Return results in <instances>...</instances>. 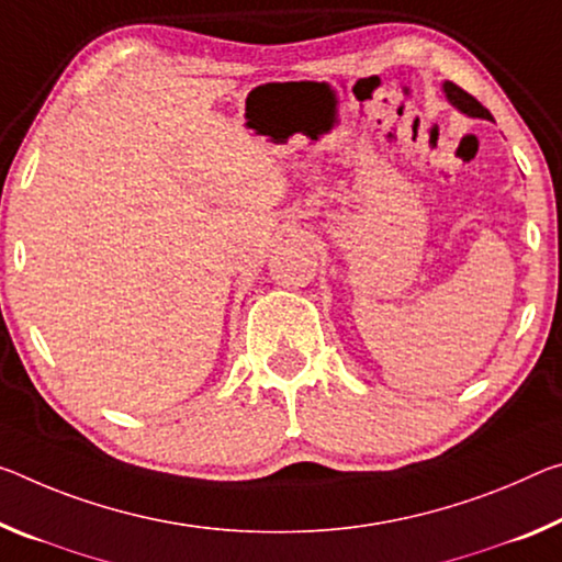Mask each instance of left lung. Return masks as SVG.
I'll use <instances>...</instances> for the list:
<instances>
[{
	"label": "left lung",
	"instance_id": "obj_1",
	"mask_svg": "<svg viewBox=\"0 0 562 562\" xmlns=\"http://www.w3.org/2000/svg\"><path fill=\"white\" fill-rule=\"evenodd\" d=\"M442 92L448 97V102L456 106L458 112L468 114V117H477V120H490L493 122V114H490L483 104H480L473 94H468L465 89H460L458 85L452 82H445L442 85Z\"/></svg>",
	"mask_w": 562,
	"mask_h": 562
}]
</instances>
